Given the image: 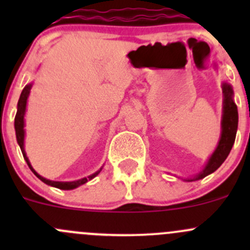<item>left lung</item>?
Masks as SVG:
<instances>
[{
  "mask_svg": "<svg viewBox=\"0 0 250 250\" xmlns=\"http://www.w3.org/2000/svg\"><path fill=\"white\" fill-rule=\"evenodd\" d=\"M223 93H224V113H223V122H221V138L219 141V145L214 153L211 155L210 160H209L208 165L201 172L196 178L190 179L188 181L192 180H200V179L204 178L208 174L215 172L226 157L230 153L231 148H232L234 139H236V133H237V125H238V111H237V106L234 104L232 97L233 92L232 88L230 84H223Z\"/></svg>",
  "mask_w": 250,
  "mask_h": 250,
  "instance_id": "1",
  "label": "left lung"
}]
</instances>
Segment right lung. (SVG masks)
<instances>
[{
	"label": "right lung",
	"mask_w": 250,
	"mask_h": 250,
	"mask_svg": "<svg viewBox=\"0 0 250 250\" xmlns=\"http://www.w3.org/2000/svg\"><path fill=\"white\" fill-rule=\"evenodd\" d=\"M30 89H31V84H27L26 87L22 89L21 94H20L19 102H18V111H17L16 118H14V127H16L17 140H18V144H19V146H20V150H21L22 156H24L25 161H26L27 166H29L30 169L32 170V173H34L35 175L40 179V180H42L44 184H47V185L54 186V188H62V190H72V188H76L77 186L83 185V184L87 183L88 180H90V179H93L94 176H97L102 169H100L99 172L92 174V175L88 176V178L80 179V180H76V181H70V183H62V181L48 180V179H44L43 176L39 175V174L35 172V169L31 167V165H30L29 158L26 157V153H25V150H24V115H25V109H26V100H27V97H29Z\"/></svg>",
	"instance_id": "obj_1"
}]
</instances>
